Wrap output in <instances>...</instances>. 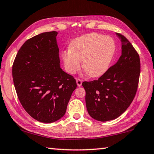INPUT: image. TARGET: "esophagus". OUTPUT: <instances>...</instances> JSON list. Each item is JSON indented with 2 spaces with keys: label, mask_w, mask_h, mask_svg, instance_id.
I'll list each match as a JSON object with an SVG mask.
<instances>
[{
  "label": "esophagus",
  "mask_w": 154,
  "mask_h": 154,
  "mask_svg": "<svg viewBox=\"0 0 154 154\" xmlns=\"http://www.w3.org/2000/svg\"><path fill=\"white\" fill-rule=\"evenodd\" d=\"M76 82H77V84L78 86H81V85H82V79H77Z\"/></svg>",
  "instance_id": "34e87169"
}]
</instances>
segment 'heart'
<instances>
[{"label":"heart","mask_w":154,"mask_h":154,"mask_svg":"<svg viewBox=\"0 0 154 154\" xmlns=\"http://www.w3.org/2000/svg\"><path fill=\"white\" fill-rule=\"evenodd\" d=\"M115 52V43L109 36L90 33L75 38L70 49L62 53L66 71L75 74L82 66L90 77H98L107 71Z\"/></svg>","instance_id":"obj_1"}]
</instances>
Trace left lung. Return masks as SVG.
<instances>
[{
	"mask_svg": "<svg viewBox=\"0 0 154 154\" xmlns=\"http://www.w3.org/2000/svg\"><path fill=\"white\" fill-rule=\"evenodd\" d=\"M122 42V55L98 79L83 82L88 113L96 120L116 119L136 95L140 72L139 56L129 41L116 33Z\"/></svg>",
	"mask_w": 154,
	"mask_h": 154,
	"instance_id": "obj_1",
	"label": "left lung"
}]
</instances>
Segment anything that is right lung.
I'll return each mask as SVG.
<instances>
[{"label":"right lung","instance_id":"1","mask_svg":"<svg viewBox=\"0 0 154 154\" xmlns=\"http://www.w3.org/2000/svg\"><path fill=\"white\" fill-rule=\"evenodd\" d=\"M56 31L27 40L18 51L12 75L17 97L25 111L36 120L52 123L66 113L74 77L60 68Z\"/></svg>","mask_w":154,"mask_h":154}]
</instances>
